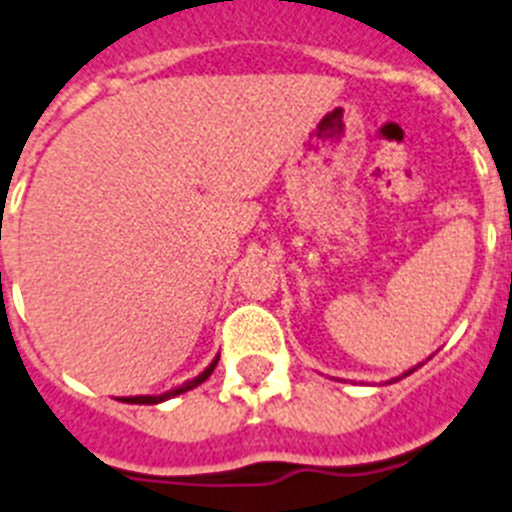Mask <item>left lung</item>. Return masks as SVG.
I'll return each instance as SVG.
<instances>
[{
	"label": "left lung",
	"instance_id": "left-lung-1",
	"mask_svg": "<svg viewBox=\"0 0 512 512\" xmlns=\"http://www.w3.org/2000/svg\"><path fill=\"white\" fill-rule=\"evenodd\" d=\"M412 371H417V368H410V371H407V373H404V376H410V373H412Z\"/></svg>",
	"mask_w": 512,
	"mask_h": 512
}]
</instances>
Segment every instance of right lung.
Wrapping results in <instances>:
<instances>
[{
	"mask_svg": "<svg viewBox=\"0 0 512 512\" xmlns=\"http://www.w3.org/2000/svg\"><path fill=\"white\" fill-rule=\"evenodd\" d=\"M216 363H219V355H216V358H213V361L208 363L206 371L198 373L195 379L185 381V384L177 386V389H172V391H164V394H159V397H149V394H146V397H126V399H121V402H128V404H159V402H167V399L177 397V394H185V391L195 389V386H201L203 381H206L208 376H211V373H213V368H216Z\"/></svg>",
	"mask_w": 512,
	"mask_h": 512,
	"instance_id": "obj_1",
	"label": "right lung"
}]
</instances>
